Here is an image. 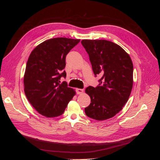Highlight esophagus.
Listing matches in <instances>:
<instances>
[{"mask_svg": "<svg viewBox=\"0 0 160 160\" xmlns=\"http://www.w3.org/2000/svg\"><path fill=\"white\" fill-rule=\"evenodd\" d=\"M83 89H76V92H77V94H81V93H83Z\"/></svg>", "mask_w": 160, "mask_h": 160, "instance_id": "1", "label": "esophagus"}]
</instances>
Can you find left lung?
Segmentation results:
<instances>
[{
    "instance_id": "obj_1",
    "label": "left lung",
    "mask_w": 160,
    "mask_h": 160,
    "mask_svg": "<svg viewBox=\"0 0 160 160\" xmlns=\"http://www.w3.org/2000/svg\"><path fill=\"white\" fill-rule=\"evenodd\" d=\"M94 75L101 76L96 88L85 92L91 98L85 108L87 116L102 121L113 118L123 109L133 88L132 61L122 47L106 40H82Z\"/></svg>"
}]
</instances>
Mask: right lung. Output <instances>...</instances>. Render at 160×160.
Masks as SVG:
<instances>
[{"instance_id": "obj_1", "label": "right lung", "mask_w": 160, "mask_h": 160, "mask_svg": "<svg viewBox=\"0 0 160 160\" xmlns=\"http://www.w3.org/2000/svg\"><path fill=\"white\" fill-rule=\"evenodd\" d=\"M80 39L53 38L42 42L31 52L24 75V90L27 99L38 113L47 118L63 113L75 95L67 82L65 58Z\"/></svg>"}]
</instances>
